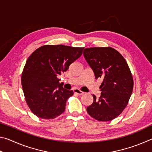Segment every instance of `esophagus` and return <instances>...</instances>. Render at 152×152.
<instances>
[{
    "mask_svg": "<svg viewBox=\"0 0 152 152\" xmlns=\"http://www.w3.org/2000/svg\"><path fill=\"white\" fill-rule=\"evenodd\" d=\"M74 92L75 94H78V95H83L84 94V92H82V91H81L80 90H79V89H78V88H75L74 90Z\"/></svg>",
    "mask_w": 152,
    "mask_h": 152,
    "instance_id": "obj_1",
    "label": "esophagus"
}]
</instances>
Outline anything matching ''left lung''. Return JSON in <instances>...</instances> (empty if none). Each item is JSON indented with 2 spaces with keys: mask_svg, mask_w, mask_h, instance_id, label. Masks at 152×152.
Returning <instances> with one entry per match:
<instances>
[{
  "mask_svg": "<svg viewBox=\"0 0 152 152\" xmlns=\"http://www.w3.org/2000/svg\"><path fill=\"white\" fill-rule=\"evenodd\" d=\"M86 60L95 78H101V95L87 107L90 116L99 121H110L125 109L133 88V79L123 56L110 47L89 48L84 50Z\"/></svg>",
  "mask_w": 152,
  "mask_h": 152,
  "instance_id": "8db88e82",
  "label": "left lung"
}]
</instances>
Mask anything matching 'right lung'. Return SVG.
<instances>
[{"instance_id":"1","label":"right lung","mask_w":152,"mask_h":152,"mask_svg":"<svg viewBox=\"0 0 152 152\" xmlns=\"http://www.w3.org/2000/svg\"><path fill=\"white\" fill-rule=\"evenodd\" d=\"M84 48L45 45L28 58L21 75L25 101L33 114L53 119L65 110L66 101L74 92L63 88L59 75L80 57Z\"/></svg>"}]
</instances>
